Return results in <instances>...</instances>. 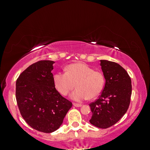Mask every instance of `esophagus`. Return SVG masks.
I'll use <instances>...</instances> for the list:
<instances>
[{
	"instance_id": "34e87169",
	"label": "esophagus",
	"mask_w": 150,
	"mask_h": 150,
	"mask_svg": "<svg viewBox=\"0 0 150 150\" xmlns=\"http://www.w3.org/2000/svg\"><path fill=\"white\" fill-rule=\"evenodd\" d=\"M73 105H74V106H75V107H81V106H82V104H81L74 103Z\"/></svg>"
}]
</instances>
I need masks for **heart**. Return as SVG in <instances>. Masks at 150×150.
<instances>
[{
	"instance_id": "obj_1",
	"label": "heart",
	"mask_w": 150,
	"mask_h": 150,
	"mask_svg": "<svg viewBox=\"0 0 150 150\" xmlns=\"http://www.w3.org/2000/svg\"><path fill=\"white\" fill-rule=\"evenodd\" d=\"M53 79L56 89L64 96L69 94L76 84L77 89L70 95L72 100L76 102L96 98L102 92L105 84L101 71H94L84 63L67 66L66 72H56Z\"/></svg>"
}]
</instances>
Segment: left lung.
Wrapping results in <instances>:
<instances>
[{"mask_svg":"<svg viewBox=\"0 0 150 150\" xmlns=\"http://www.w3.org/2000/svg\"><path fill=\"white\" fill-rule=\"evenodd\" d=\"M100 62L106 83L99 98L89 104L92 112L89 122L106 129L116 124L128 110L132 86L128 72L120 64L107 60Z\"/></svg>","mask_w":150,"mask_h":150,"instance_id":"8db88e82","label":"left lung"}]
</instances>
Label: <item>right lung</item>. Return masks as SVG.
Segmentation results:
<instances>
[{
	"label": "right lung",
	"instance_id": "obj_1",
	"mask_svg": "<svg viewBox=\"0 0 150 150\" xmlns=\"http://www.w3.org/2000/svg\"><path fill=\"white\" fill-rule=\"evenodd\" d=\"M54 63L48 60L35 62L16 81V100L22 117L34 129L46 133L59 128L72 106L55 88Z\"/></svg>",
	"mask_w": 150,
	"mask_h": 150
}]
</instances>
